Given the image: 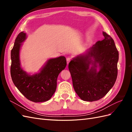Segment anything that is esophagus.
I'll return each instance as SVG.
<instances>
[{
	"label": "esophagus",
	"mask_w": 132,
	"mask_h": 132,
	"mask_svg": "<svg viewBox=\"0 0 132 132\" xmlns=\"http://www.w3.org/2000/svg\"><path fill=\"white\" fill-rule=\"evenodd\" d=\"M70 62V58H67V64H68Z\"/></svg>",
	"instance_id": "34e87169"
}]
</instances>
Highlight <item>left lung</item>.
<instances>
[{"instance_id": "8db88e82", "label": "left lung", "mask_w": 132, "mask_h": 132, "mask_svg": "<svg viewBox=\"0 0 132 132\" xmlns=\"http://www.w3.org/2000/svg\"><path fill=\"white\" fill-rule=\"evenodd\" d=\"M105 38L69 63L75 91L83 101L98 100L114 85L117 77L118 52L113 39L103 31Z\"/></svg>"}]
</instances>
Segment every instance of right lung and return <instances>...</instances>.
<instances>
[{
    "instance_id": "right-lung-1",
    "label": "right lung",
    "mask_w": 132,
    "mask_h": 132,
    "mask_svg": "<svg viewBox=\"0 0 132 132\" xmlns=\"http://www.w3.org/2000/svg\"><path fill=\"white\" fill-rule=\"evenodd\" d=\"M27 38L24 32L16 38L11 51L10 73L12 80L19 91L34 102L47 101L52 97L57 88L58 76L65 69L66 58L64 56L48 59L39 72L31 74L21 66L20 52L22 42Z\"/></svg>"
}]
</instances>
